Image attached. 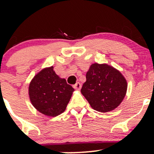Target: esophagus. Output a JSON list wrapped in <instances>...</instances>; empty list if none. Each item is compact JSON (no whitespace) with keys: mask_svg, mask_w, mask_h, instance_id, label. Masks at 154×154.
Listing matches in <instances>:
<instances>
[{"mask_svg":"<svg viewBox=\"0 0 154 154\" xmlns=\"http://www.w3.org/2000/svg\"><path fill=\"white\" fill-rule=\"evenodd\" d=\"M73 88H75V89H77V90H79L81 88H82V85L80 84L79 82H77L75 85H73Z\"/></svg>","mask_w":154,"mask_h":154,"instance_id":"esophagus-1","label":"esophagus"}]
</instances>
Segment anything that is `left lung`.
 I'll use <instances>...</instances> for the list:
<instances>
[{
  "instance_id": "8db88e82",
  "label": "left lung",
  "mask_w": 154,
  "mask_h": 154,
  "mask_svg": "<svg viewBox=\"0 0 154 154\" xmlns=\"http://www.w3.org/2000/svg\"><path fill=\"white\" fill-rule=\"evenodd\" d=\"M126 79L107 64L93 63L86 74L81 92L95 111L108 112L121 103L127 92Z\"/></svg>"
}]
</instances>
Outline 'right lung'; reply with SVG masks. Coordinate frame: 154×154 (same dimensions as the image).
I'll return each instance as SVG.
<instances>
[{"instance_id":"obj_1","label":"right lung","mask_w":154,"mask_h":154,"mask_svg":"<svg viewBox=\"0 0 154 154\" xmlns=\"http://www.w3.org/2000/svg\"><path fill=\"white\" fill-rule=\"evenodd\" d=\"M75 91L55 73L54 67L44 69L31 81L29 95L34 107L42 114L56 116L66 109Z\"/></svg>"}]
</instances>
